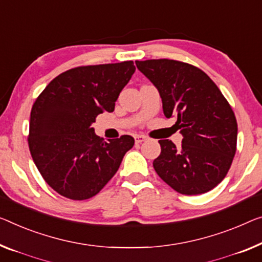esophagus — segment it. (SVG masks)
<instances>
[{
    "instance_id": "34e87169",
    "label": "esophagus",
    "mask_w": 262,
    "mask_h": 262,
    "mask_svg": "<svg viewBox=\"0 0 262 262\" xmlns=\"http://www.w3.org/2000/svg\"><path fill=\"white\" fill-rule=\"evenodd\" d=\"M147 136L144 135H135V142L136 143H142L144 141H147Z\"/></svg>"
}]
</instances>
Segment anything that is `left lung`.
<instances>
[{
	"label": "left lung",
	"instance_id": "8db88e82",
	"mask_svg": "<svg viewBox=\"0 0 262 262\" xmlns=\"http://www.w3.org/2000/svg\"><path fill=\"white\" fill-rule=\"evenodd\" d=\"M135 63L159 91L163 114L177 119L174 126L183 136L181 147L159 140L155 171L181 194L209 192L224 180L236 151L231 106L210 77L192 64L167 58Z\"/></svg>",
	"mask_w": 262,
	"mask_h": 262
}]
</instances>
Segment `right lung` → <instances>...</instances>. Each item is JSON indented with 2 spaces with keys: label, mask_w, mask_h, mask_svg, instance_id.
Listing matches in <instances>:
<instances>
[{
  "label": "right lung",
  "mask_w": 262,
  "mask_h": 262,
  "mask_svg": "<svg viewBox=\"0 0 262 262\" xmlns=\"http://www.w3.org/2000/svg\"><path fill=\"white\" fill-rule=\"evenodd\" d=\"M135 72L133 61L85 66L60 74L30 113L28 144L46 182L72 200L93 198L114 177L134 139L99 138L92 124L112 113Z\"/></svg>",
  "instance_id": "1"
}]
</instances>
